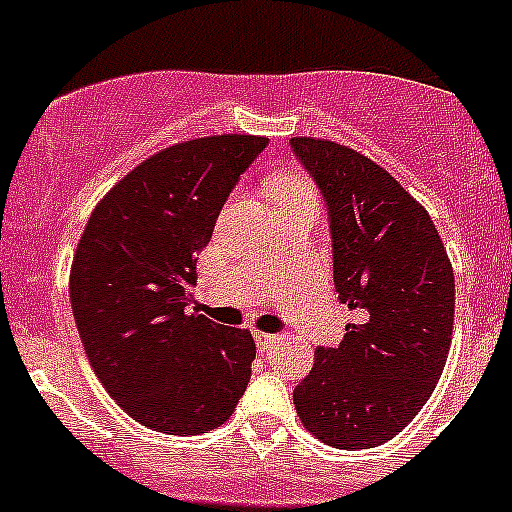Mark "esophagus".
I'll list each match as a JSON object with an SVG mask.
<instances>
[{"instance_id":"esophagus-1","label":"esophagus","mask_w":512,"mask_h":512,"mask_svg":"<svg viewBox=\"0 0 512 512\" xmlns=\"http://www.w3.org/2000/svg\"><path fill=\"white\" fill-rule=\"evenodd\" d=\"M280 336H275V333H265V331H255V343L260 351H265V348H270L272 343L278 341Z\"/></svg>"}]
</instances>
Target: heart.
I'll return each mask as SVG.
<instances>
[{
    "label": "heart",
    "mask_w": 512,
    "mask_h": 512,
    "mask_svg": "<svg viewBox=\"0 0 512 512\" xmlns=\"http://www.w3.org/2000/svg\"><path fill=\"white\" fill-rule=\"evenodd\" d=\"M270 194L280 207H290V204L315 202L318 204V191H315L313 181L300 171H285V174L275 176L270 181Z\"/></svg>",
    "instance_id": "obj_1"
}]
</instances>
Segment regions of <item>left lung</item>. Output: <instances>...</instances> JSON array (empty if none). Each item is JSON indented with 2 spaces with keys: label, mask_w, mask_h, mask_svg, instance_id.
<instances>
[{
  "label": "left lung",
  "mask_w": 512,
  "mask_h": 512,
  "mask_svg": "<svg viewBox=\"0 0 512 512\" xmlns=\"http://www.w3.org/2000/svg\"><path fill=\"white\" fill-rule=\"evenodd\" d=\"M328 207L333 283L358 310L338 348H318L295 386L300 422L338 450L389 442L432 396L450 353L455 272L427 209L369 156L290 138Z\"/></svg>",
  "instance_id": "left-lung-1"
}]
</instances>
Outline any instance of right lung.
Segmentation results:
<instances>
[{
	"label": "right lung",
	"mask_w": 512,
	"mask_h": 512,
	"mask_svg": "<svg viewBox=\"0 0 512 512\" xmlns=\"http://www.w3.org/2000/svg\"><path fill=\"white\" fill-rule=\"evenodd\" d=\"M265 136L194 138L164 148L98 202L70 270L88 361L118 407L164 434L232 417L255 361L250 331L197 313V255Z\"/></svg>",
	"instance_id": "add662e5"
}]
</instances>
